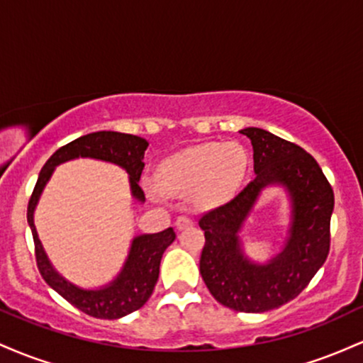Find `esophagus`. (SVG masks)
<instances>
[{
	"label": "esophagus",
	"instance_id": "esophagus-1",
	"mask_svg": "<svg viewBox=\"0 0 363 363\" xmlns=\"http://www.w3.org/2000/svg\"><path fill=\"white\" fill-rule=\"evenodd\" d=\"M191 225H193V220H191L189 216H186V215L179 216V218L176 220V227H177V230H184V228H189Z\"/></svg>",
	"mask_w": 363,
	"mask_h": 363
}]
</instances>
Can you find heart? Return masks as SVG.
Here are the masks:
<instances>
[{
  "mask_svg": "<svg viewBox=\"0 0 363 363\" xmlns=\"http://www.w3.org/2000/svg\"><path fill=\"white\" fill-rule=\"evenodd\" d=\"M244 150L234 143H206L176 153L158 167L155 184L162 193L187 196L193 193L199 206L227 201L245 174Z\"/></svg>",
  "mask_w": 363,
  "mask_h": 363,
  "instance_id": "1",
  "label": "heart"
}]
</instances>
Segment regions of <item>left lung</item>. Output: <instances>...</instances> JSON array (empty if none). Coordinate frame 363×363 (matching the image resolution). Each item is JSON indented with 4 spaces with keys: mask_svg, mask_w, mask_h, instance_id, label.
Segmentation results:
<instances>
[{
    "mask_svg": "<svg viewBox=\"0 0 363 363\" xmlns=\"http://www.w3.org/2000/svg\"><path fill=\"white\" fill-rule=\"evenodd\" d=\"M239 133L251 140L256 177L232 201L199 220L206 239L199 273L222 306L239 312H266L297 297L326 261L335 194L306 150L259 128ZM268 186L286 189L291 222L281 252L257 263L245 254L240 234Z\"/></svg>",
    "mask_w": 363,
    "mask_h": 363,
    "instance_id": "left-lung-1",
    "label": "left lung"
}]
</instances>
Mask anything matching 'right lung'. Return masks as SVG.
<instances>
[{
    "mask_svg": "<svg viewBox=\"0 0 363 363\" xmlns=\"http://www.w3.org/2000/svg\"><path fill=\"white\" fill-rule=\"evenodd\" d=\"M147 148V140L135 135H124V133L97 131L80 136L72 143L56 150L45 162L37 179L30 201H28L27 222L34 237L37 268L54 291H57L65 301L91 318L119 319L138 311L147 303L157 285L162 256L176 239V232L167 228L158 234L135 235L121 272L106 285L97 286V289H85L62 277L45 254L34 223L37 203L57 165L77 160V158H94V160L109 162L126 170L133 199L141 205L145 203V194L138 182L141 170L145 167L143 158Z\"/></svg>",
    "mask_w": 363,
    "mask_h": 363,
    "instance_id": "add662e5",
    "label": "right lung"
}]
</instances>
